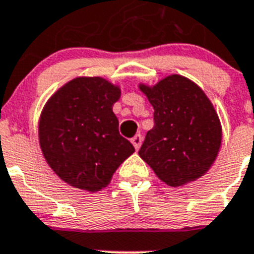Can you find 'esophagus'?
Returning <instances> with one entry per match:
<instances>
[{"instance_id": "34e87169", "label": "esophagus", "mask_w": 254, "mask_h": 254, "mask_svg": "<svg viewBox=\"0 0 254 254\" xmlns=\"http://www.w3.org/2000/svg\"><path fill=\"white\" fill-rule=\"evenodd\" d=\"M131 142H132V145L134 146V149L138 150L141 146V143H142V136H141V134H136V136H134V137L131 140Z\"/></svg>"}]
</instances>
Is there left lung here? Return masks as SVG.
Instances as JSON below:
<instances>
[{
  "instance_id": "left-lung-1",
  "label": "left lung",
  "mask_w": 254,
  "mask_h": 254,
  "mask_svg": "<svg viewBox=\"0 0 254 254\" xmlns=\"http://www.w3.org/2000/svg\"><path fill=\"white\" fill-rule=\"evenodd\" d=\"M154 107V127L138 155L170 187L202 177L221 145V126L207 96L194 82L172 75L155 86L140 85Z\"/></svg>"
}]
</instances>
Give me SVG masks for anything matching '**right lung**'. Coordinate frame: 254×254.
I'll list each match as a JSON object with an SVG mask.
<instances>
[{
    "mask_svg": "<svg viewBox=\"0 0 254 254\" xmlns=\"http://www.w3.org/2000/svg\"><path fill=\"white\" fill-rule=\"evenodd\" d=\"M121 90L102 77L67 82L44 107L39 142L49 167L72 187L96 192L107 187L134 147L118 131L112 111Z\"/></svg>",
    "mask_w": 254,
    "mask_h": 254,
    "instance_id": "right-lung-1",
    "label": "right lung"
}]
</instances>
